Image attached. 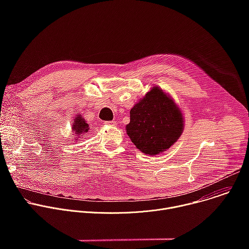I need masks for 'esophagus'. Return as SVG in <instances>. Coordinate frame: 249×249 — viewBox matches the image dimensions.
<instances>
[{"mask_svg": "<svg viewBox=\"0 0 249 249\" xmlns=\"http://www.w3.org/2000/svg\"><path fill=\"white\" fill-rule=\"evenodd\" d=\"M104 124H106V125H109V126H115L117 123H116V121L112 120V121H105V122H104Z\"/></svg>", "mask_w": 249, "mask_h": 249, "instance_id": "esophagus-1", "label": "esophagus"}]
</instances>
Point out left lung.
<instances>
[{"mask_svg": "<svg viewBox=\"0 0 249 249\" xmlns=\"http://www.w3.org/2000/svg\"><path fill=\"white\" fill-rule=\"evenodd\" d=\"M183 122L181 110L173 99L161 89L154 87L130 110L126 131L137 149L156 156L165 152L179 139Z\"/></svg>", "mask_w": 249, "mask_h": 249, "instance_id": "8db88e82", "label": "left lung"}]
</instances>
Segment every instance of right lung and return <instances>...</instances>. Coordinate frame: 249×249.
I'll return each mask as SVG.
<instances>
[{
    "instance_id": "1",
    "label": "right lung",
    "mask_w": 249,
    "mask_h": 249,
    "mask_svg": "<svg viewBox=\"0 0 249 249\" xmlns=\"http://www.w3.org/2000/svg\"><path fill=\"white\" fill-rule=\"evenodd\" d=\"M72 129H73V132L78 137H83L89 131V124L87 123V121L84 119L83 116L78 114L77 117L74 119Z\"/></svg>"
}]
</instances>
